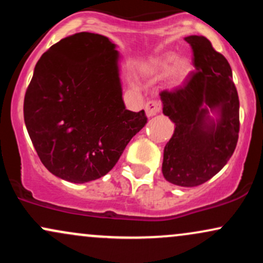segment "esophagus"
<instances>
[{"mask_svg":"<svg viewBox=\"0 0 263 263\" xmlns=\"http://www.w3.org/2000/svg\"><path fill=\"white\" fill-rule=\"evenodd\" d=\"M161 107H162V104L159 101L157 100H151L146 104V106H144V110H146V114L147 116L151 117V116H155L161 111Z\"/></svg>","mask_w":263,"mask_h":263,"instance_id":"1","label":"esophagus"}]
</instances>
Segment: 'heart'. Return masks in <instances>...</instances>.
<instances>
[{"label": "heart", "mask_w": 263, "mask_h": 263, "mask_svg": "<svg viewBox=\"0 0 263 263\" xmlns=\"http://www.w3.org/2000/svg\"><path fill=\"white\" fill-rule=\"evenodd\" d=\"M178 57L176 54H167L164 55L163 58H161L158 62L156 63L155 65V71L157 74H161V75H165L168 73H171L174 68H176L177 65V74L178 78H182L184 75L186 74V70H188V64L185 62H180L178 64Z\"/></svg>", "instance_id": "1"}]
</instances>
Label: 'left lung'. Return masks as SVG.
Segmentation results:
<instances>
[{"label": "left lung", "mask_w": 263, "mask_h": 263, "mask_svg": "<svg viewBox=\"0 0 263 263\" xmlns=\"http://www.w3.org/2000/svg\"><path fill=\"white\" fill-rule=\"evenodd\" d=\"M193 50L195 70L180 86L159 93L163 114L176 125L165 144L162 172L185 188L211 179L231 158L240 131V101L230 64L203 35L184 38ZM219 114L218 120L209 110Z\"/></svg>", "instance_id": "8db88e82"}]
</instances>
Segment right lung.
<instances>
[{"instance_id":"1","label":"right lung","mask_w":263,"mask_h":263,"mask_svg":"<svg viewBox=\"0 0 263 263\" xmlns=\"http://www.w3.org/2000/svg\"><path fill=\"white\" fill-rule=\"evenodd\" d=\"M107 37L80 32L38 60L23 115L37 155L54 176L73 183L108 173L147 123L143 110H126L119 53Z\"/></svg>"}]
</instances>
